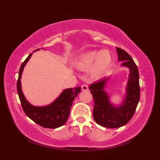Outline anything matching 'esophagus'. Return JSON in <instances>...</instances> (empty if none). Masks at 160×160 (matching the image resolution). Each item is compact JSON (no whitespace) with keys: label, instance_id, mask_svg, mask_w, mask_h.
<instances>
[{"label":"esophagus","instance_id":"obj_1","mask_svg":"<svg viewBox=\"0 0 160 160\" xmlns=\"http://www.w3.org/2000/svg\"><path fill=\"white\" fill-rule=\"evenodd\" d=\"M82 90H84V91L88 90V89H89L88 85L86 84H84L83 85H82Z\"/></svg>","mask_w":160,"mask_h":160}]
</instances>
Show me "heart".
Segmentation results:
<instances>
[{
  "mask_svg": "<svg viewBox=\"0 0 160 160\" xmlns=\"http://www.w3.org/2000/svg\"><path fill=\"white\" fill-rule=\"evenodd\" d=\"M112 58L107 50L90 51L82 54L76 62L78 68L83 71H89V75L92 78H100L110 67Z\"/></svg>",
  "mask_w": 160,
  "mask_h": 160,
  "instance_id": "heart-1",
  "label": "heart"
}]
</instances>
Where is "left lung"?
Here are the masks:
<instances>
[{
  "mask_svg": "<svg viewBox=\"0 0 160 160\" xmlns=\"http://www.w3.org/2000/svg\"><path fill=\"white\" fill-rule=\"evenodd\" d=\"M118 60L122 61V66L130 69L126 87V95L120 106H115L104 90L108 77L95 82L89 86L94 99L93 117L99 125L108 128H118L125 125L134 115L140 100L138 69L132 58L124 50L117 47Z\"/></svg>",
  "mask_w": 160,
  "mask_h": 160,
  "instance_id": "left-lung-1",
  "label": "left lung"
}]
</instances>
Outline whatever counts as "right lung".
<instances>
[{"instance_id": "right-lung-1", "label": "right lung", "mask_w": 160, "mask_h": 160, "mask_svg": "<svg viewBox=\"0 0 160 160\" xmlns=\"http://www.w3.org/2000/svg\"><path fill=\"white\" fill-rule=\"evenodd\" d=\"M39 50V49H36ZM32 53L30 54L22 64L19 71V77L17 83V93L19 95L22 107L25 114L34 122L46 128L54 129L60 128L66 123L70 115V111L73 100L81 92V87L66 89L62 91L60 96L46 106H34L26 100L21 87V76L24 67L30 60Z\"/></svg>"}]
</instances>
